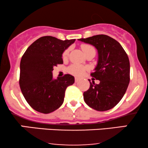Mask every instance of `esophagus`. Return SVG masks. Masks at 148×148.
<instances>
[{
	"instance_id": "34e87169",
	"label": "esophagus",
	"mask_w": 148,
	"mask_h": 148,
	"mask_svg": "<svg viewBox=\"0 0 148 148\" xmlns=\"http://www.w3.org/2000/svg\"><path fill=\"white\" fill-rule=\"evenodd\" d=\"M79 78H75V82L76 83H77V82H79Z\"/></svg>"
}]
</instances>
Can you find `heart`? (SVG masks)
<instances>
[{"mask_svg":"<svg viewBox=\"0 0 148 148\" xmlns=\"http://www.w3.org/2000/svg\"><path fill=\"white\" fill-rule=\"evenodd\" d=\"M81 49H82L83 51H84V54H86V53L89 51L92 50V49H95L94 47H92L91 45H81ZM69 52V49H67L66 50H64V51L62 53V58H66L68 56ZM88 69V67L86 66L81 65V64H73L72 65H70L67 68V72L69 74H72V75L76 76H81L84 74V72H86Z\"/></svg>","mask_w":148,"mask_h":148,"instance_id":"1","label":"heart"}]
</instances>
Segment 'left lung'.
Wrapping results in <instances>:
<instances>
[{"label": "left lung", "mask_w": 148, "mask_h": 148, "mask_svg": "<svg viewBox=\"0 0 148 148\" xmlns=\"http://www.w3.org/2000/svg\"><path fill=\"white\" fill-rule=\"evenodd\" d=\"M79 40L93 45L98 51L97 65L90 75L99 80V84L89 80L90 88L84 92L85 102L98 111L111 109L123 97L130 84L128 56L120 44L108 35H94Z\"/></svg>", "instance_id": "left-lung-1"}]
</instances>
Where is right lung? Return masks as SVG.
<instances>
[{"label":"right lung","instance_id":"obj_1","mask_svg":"<svg viewBox=\"0 0 148 148\" xmlns=\"http://www.w3.org/2000/svg\"><path fill=\"white\" fill-rule=\"evenodd\" d=\"M75 40H61L52 36L37 39L27 49L20 62L19 86L28 104L40 113H50L62 104L66 88L74 77L65 74L53 79L52 71L62 64V54Z\"/></svg>","mask_w":148,"mask_h":148}]
</instances>
